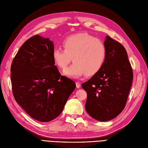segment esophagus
Instances as JSON below:
<instances>
[{
    "label": "esophagus",
    "mask_w": 148,
    "mask_h": 148,
    "mask_svg": "<svg viewBox=\"0 0 148 148\" xmlns=\"http://www.w3.org/2000/svg\"><path fill=\"white\" fill-rule=\"evenodd\" d=\"M75 84H76V88H79L81 87V84L79 82H75Z\"/></svg>",
    "instance_id": "obj_1"
}]
</instances>
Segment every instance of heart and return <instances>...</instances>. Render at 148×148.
<instances>
[{
	"mask_svg": "<svg viewBox=\"0 0 148 148\" xmlns=\"http://www.w3.org/2000/svg\"><path fill=\"white\" fill-rule=\"evenodd\" d=\"M64 49L56 48L52 58L59 69H64L73 60L74 63L64 74L73 78L92 76L103 68L107 57L104 42L88 33L71 35L64 40Z\"/></svg>",
	"mask_w": 148,
	"mask_h": 148,
	"instance_id": "1",
	"label": "heart"
}]
</instances>
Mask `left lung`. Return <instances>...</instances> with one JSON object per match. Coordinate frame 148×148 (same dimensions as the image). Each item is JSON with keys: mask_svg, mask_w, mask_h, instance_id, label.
I'll use <instances>...</instances> for the list:
<instances>
[{"mask_svg": "<svg viewBox=\"0 0 148 148\" xmlns=\"http://www.w3.org/2000/svg\"><path fill=\"white\" fill-rule=\"evenodd\" d=\"M104 44L107 57L103 68L82 84L87 92L86 110L100 121L111 120L123 111L133 79L132 67L123 45L109 36L106 37Z\"/></svg>", "mask_w": 148, "mask_h": 148, "instance_id": "left-lung-1", "label": "left lung"}]
</instances>
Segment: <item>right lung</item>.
Listing matches in <instances>:
<instances>
[{
	"mask_svg": "<svg viewBox=\"0 0 148 148\" xmlns=\"http://www.w3.org/2000/svg\"><path fill=\"white\" fill-rule=\"evenodd\" d=\"M54 44L38 35L29 38L18 51L10 67L15 100L28 114L49 122L62 112L75 88L61 75L52 58Z\"/></svg>",
	"mask_w": 148,
	"mask_h": 148,
	"instance_id": "obj_1",
	"label": "right lung"
}]
</instances>
